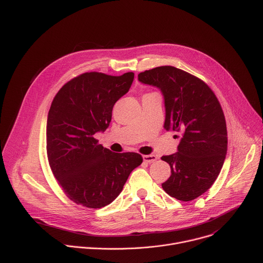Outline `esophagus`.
Masks as SVG:
<instances>
[{
	"instance_id": "1",
	"label": "esophagus",
	"mask_w": 263,
	"mask_h": 263,
	"mask_svg": "<svg viewBox=\"0 0 263 263\" xmlns=\"http://www.w3.org/2000/svg\"><path fill=\"white\" fill-rule=\"evenodd\" d=\"M157 160V157L155 155H143V161L146 163H153Z\"/></svg>"
}]
</instances>
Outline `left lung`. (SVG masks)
<instances>
[{
	"label": "left lung",
	"instance_id": "1",
	"mask_svg": "<svg viewBox=\"0 0 263 263\" xmlns=\"http://www.w3.org/2000/svg\"><path fill=\"white\" fill-rule=\"evenodd\" d=\"M138 80L160 88L164 128L181 135L178 152L161 157L171 166L162 189L179 201H193L210 189L226 158L227 126L221 106L203 80L174 66L144 70Z\"/></svg>",
	"mask_w": 263,
	"mask_h": 263
}]
</instances>
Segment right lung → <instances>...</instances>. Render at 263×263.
<instances>
[{
    "instance_id": "right-lung-1",
    "label": "right lung",
    "mask_w": 263,
    "mask_h": 263,
    "mask_svg": "<svg viewBox=\"0 0 263 263\" xmlns=\"http://www.w3.org/2000/svg\"><path fill=\"white\" fill-rule=\"evenodd\" d=\"M133 72L111 76L83 72L56 93L47 121V155L65 196L78 205L102 208L123 191L130 173L141 164L138 153H114L95 138L109 126L112 108L128 92Z\"/></svg>"
}]
</instances>
